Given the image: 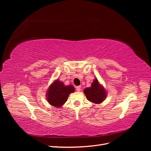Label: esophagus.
<instances>
[{"label": "esophagus", "instance_id": "34e87169", "mask_svg": "<svg viewBox=\"0 0 151 151\" xmlns=\"http://www.w3.org/2000/svg\"><path fill=\"white\" fill-rule=\"evenodd\" d=\"M76 91H81V86H76Z\"/></svg>", "mask_w": 151, "mask_h": 151}]
</instances>
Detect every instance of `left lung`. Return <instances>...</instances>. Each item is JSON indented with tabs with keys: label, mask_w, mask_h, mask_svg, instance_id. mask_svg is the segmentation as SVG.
I'll return each instance as SVG.
<instances>
[{
	"label": "left lung",
	"mask_w": 151,
	"mask_h": 151,
	"mask_svg": "<svg viewBox=\"0 0 151 151\" xmlns=\"http://www.w3.org/2000/svg\"><path fill=\"white\" fill-rule=\"evenodd\" d=\"M87 99L95 104L102 103L106 97V91L99 83L97 79H95L91 84L90 88H87L84 90Z\"/></svg>",
	"instance_id": "left-lung-1"
}]
</instances>
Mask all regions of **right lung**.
Masks as SVG:
<instances>
[{
    "mask_svg": "<svg viewBox=\"0 0 151 151\" xmlns=\"http://www.w3.org/2000/svg\"><path fill=\"white\" fill-rule=\"evenodd\" d=\"M74 86H65L62 82L56 80L49 86L47 93V99L52 106L60 108L67 101L69 94L74 93Z\"/></svg>",
    "mask_w": 151,
    "mask_h": 151,
    "instance_id": "1",
    "label": "right lung"
}]
</instances>
